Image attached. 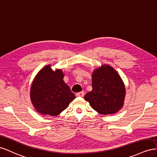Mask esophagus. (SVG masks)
<instances>
[{"mask_svg":"<svg viewBox=\"0 0 157 157\" xmlns=\"http://www.w3.org/2000/svg\"><path fill=\"white\" fill-rule=\"evenodd\" d=\"M84 91H81V92H79L76 93V96L77 97H83L84 96Z\"/></svg>","mask_w":157,"mask_h":157,"instance_id":"34e87169","label":"esophagus"}]
</instances>
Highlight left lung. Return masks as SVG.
I'll use <instances>...</instances> for the list:
<instances>
[{
  "label": "left lung",
  "instance_id": "left-lung-1",
  "mask_svg": "<svg viewBox=\"0 0 157 157\" xmlns=\"http://www.w3.org/2000/svg\"><path fill=\"white\" fill-rule=\"evenodd\" d=\"M92 87L84 98L97 113L113 114L122 108L126 89L120 75L112 67L103 65L93 71Z\"/></svg>",
  "mask_w": 157,
  "mask_h": 157
}]
</instances>
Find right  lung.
Returning <instances> with one entry per match:
<instances>
[{
	"label": "right lung",
	"instance_id": "right-lung-1",
	"mask_svg": "<svg viewBox=\"0 0 157 157\" xmlns=\"http://www.w3.org/2000/svg\"><path fill=\"white\" fill-rule=\"evenodd\" d=\"M63 78L61 70L55 71L49 65L41 69L35 76L31 87L30 98L39 113L57 116L75 98Z\"/></svg>",
	"mask_w": 157,
	"mask_h": 157
}]
</instances>
